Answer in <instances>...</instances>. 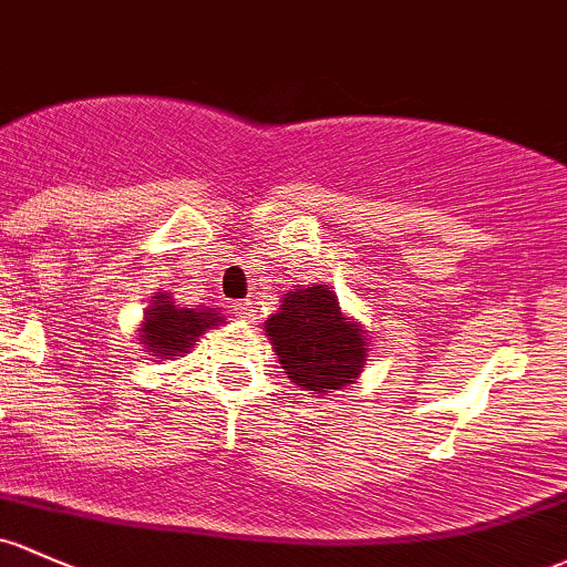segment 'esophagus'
Segmentation results:
<instances>
[{"instance_id":"34e87169","label":"esophagus","mask_w":567,"mask_h":567,"mask_svg":"<svg viewBox=\"0 0 567 567\" xmlns=\"http://www.w3.org/2000/svg\"><path fill=\"white\" fill-rule=\"evenodd\" d=\"M233 310H235L237 319H243V321H254V319H257V308H254V302H251V300H246V302H235Z\"/></svg>"}]
</instances>
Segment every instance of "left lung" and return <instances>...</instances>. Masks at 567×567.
Returning <instances> with one entry per match:
<instances>
[{"label": "left lung", "mask_w": 567, "mask_h": 567, "mask_svg": "<svg viewBox=\"0 0 567 567\" xmlns=\"http://www.w3.org/2000/svg\"><path fill=\"white\" fill-rule=\"evenodd\" d=\"M286 379L313 398L354 383L368 362V330L340 310L327 284L286 291L281 308L265 321Z\"/></svg>", "instance_id": "left-lung-1"}]
</instances>
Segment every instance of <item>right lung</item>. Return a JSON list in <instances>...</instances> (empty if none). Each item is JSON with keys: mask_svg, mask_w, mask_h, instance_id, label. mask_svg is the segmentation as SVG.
<instances>
[{"mask_svg": "<svg viewBox=\"0 0 567 567\" xmlns=\"http://www.w3.org/2000/svg\"><path fill=\"white\" fill-rule=\"evenodd\" d=\"M218 324H224V316L216 308L178 306L169 291H156L151 297V306L145 308L143 324L137 327V340L148 351V357H154L156 362H167V359L188 354L199 334Z\"/></svg>", "mask_w": 567, "mask_h": 567, "instance_id": "obj_1", "label": "right lung"}]
</instances>
